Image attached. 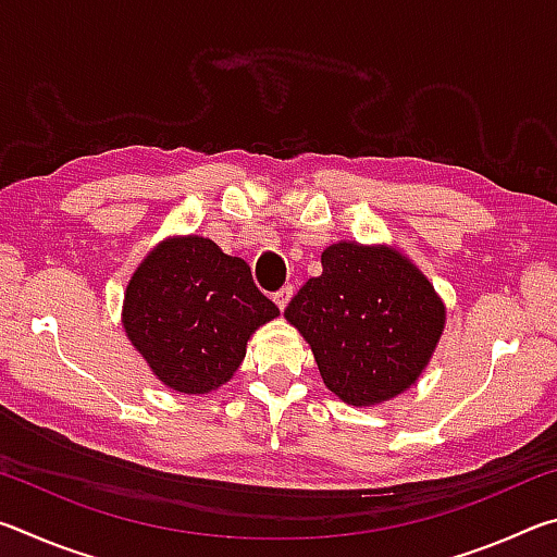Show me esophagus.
I'll return each mask as SVG.
<instances>
[{
    "mask_svg": "<svg viewBox=\"0 0 557 557\" xmlns=\"http://www.w3.org/2000/svg\"><path fill=\"white\" fill-rule=\"evenodd\" d=\"M289 297H292V285H285V287H282L280 292H275V301H277V307H280V309H285V307H287V301H289Z\"/></svg>",
    "mask_w": 557,
    "mask_h": 557,
    "instance_id": "1",
    "label": "esophagus"
}]
</instances>
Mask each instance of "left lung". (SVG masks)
<instances>
[{"label":"left lung","mask_w":557,"mask_h":557,"mask_svg":"<svg viewBox=\"0 0 557 557\" xmlns=\"http://www.w3.org/2000/svg\"><path fill=\"white\" fill-rule=\"evenodd\" d=\"M312 346L326 388L373 405L418 381L445 329V307L425 275L388 248L336 243L322 252L285 309Z\"/></svg>","instance_id":"left-lung-1"}]
</instances>
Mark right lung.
<instances>
[{
  "label": "right lung",
  "instance_id": "add662e5",
  "mask_svg": "<svg viewBox=\"0 0 557 557\" xmlns=\"http://www.w3.org/2000/svg\"><path fill=\"white\" fill-rule=\"evenodd\" d=\"M280 314L248 262L209 238L159 245L132 275L125 332L149 369L178 393H209L238 371L250 334Z\"/></svg>",
  "mask_w": 557,
  "mask_h": 557
}]
</instances>
